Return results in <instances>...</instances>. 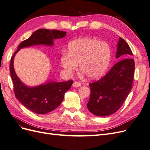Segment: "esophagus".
Segmentation results:
<instances>
[{"mask_svg":"<svg viewBox=\"0 0 150 150\" xmlns=\"http://www.w3.org/2000/svg\"><path fill=\"white\" fill-rule=\"evenodd\" d=\"M81 86V83L77 82V81H75V82H74L73 84H72V86H73V87H79Z\"/></svg>","mask_w":150,"mask_h":150,"instance_id":"esophagus-1","label":"esophagus"}]
</instances>
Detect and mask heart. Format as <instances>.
I'll use <instances>...</instances> for the list:
<instances>
[{
    "label": "heart",
    "mask_w": 150,
    "mask_h": 150,
    "mask_svg": "<svg viewBox=\"0 0 150 150\" xmlns=\"http://www.w3.org/2000/svg\"><path fill=\"white\" fill-rule=\"evenodd\" d=\"M111 49L108 43L98 39L84 38L72 41L69 46V53L64 52L61 64L67 73L78 69L89 79L102 77L110 65Z\"/></svg>",
    "instance_id": "obj_1"
}]
</instances>
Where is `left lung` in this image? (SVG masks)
Here are the masks:
<instances>
[{"mask_svg": "<svg viewBox=\"0 0 150 150\" xmlns=\"http://www.w3.org/2000/svg\"><path fill=\"white\" fill-rule=\"evenodd\" d=\"M133 56L129 45L120 38L116 58L122 59L113 66L101 79L89 84L91 94L87 108L93 115H111L124 103L133 81L134 61L131 58Z\"/></svg>", "mask_w": 150, "mask_h": 150, "instance_id": "1", "label": "left lung"}]
</instances>
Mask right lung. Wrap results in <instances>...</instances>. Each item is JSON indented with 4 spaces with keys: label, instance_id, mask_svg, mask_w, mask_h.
Returning <instances> with one entry per match:
<instances>
[{
    "label": "right lung",
    "instance_id": "right-lung-1",
    "mask_svg": "<svg viewBox=\"0 0 150 150\" xmlns=\"http://www.w3.org/2000/svg\"><path fill=\"white\" fill-rule=\"evenodd\" d=\"M66 32L57 30L40 29L35 30L30 37L22 41L12 56L10 70L16 98L29 110L39 115H44L55 110L64 99V94L73 83L69 80L66 82L49 81L40 85L30 87L18 78L14 68L13 59L16 53L22 48L37 45L52 46L54 40L64 38Z\"/></svg>",
    "mask_w": 150,
    "mask_h": 150
}]
</instances>
